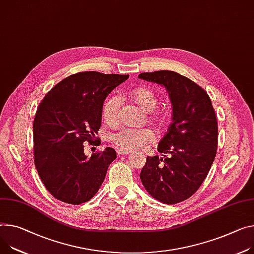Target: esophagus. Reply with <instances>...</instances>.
Here are the masks:
<instances>
[{
  "instance_id": "34e87169",
  "label": "esophagus",
  "mask_w": 254,
  "mask_h": 254,
  "mask_svg": "<svg viewBox=\"0 0 254 254\" xmlns=\"http://www.w3.org/2000/svg\"><path fill=\"white\" fill-rule=\"evenodd\" d=\"M130 151L127 150V149H118L117 150V153H118L119 155H125V154H128Z\"/></svg>"
}]
</instances>
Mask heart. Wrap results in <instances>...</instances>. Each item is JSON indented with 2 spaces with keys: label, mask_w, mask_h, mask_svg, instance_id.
Here are the masks:
<instances>
[{
  "label": "heart",
  "mask_w": 254,
  "mask_h": 254,
  "mask_svg": "<svg viewBox=\"0 0 254 254\" xmlns=\"http://www.w3.org/2000/svg\"><path fill=\"white\" fill-rule=\"evenodd\" d=\"M131 96L144 111L150 113L151 119L159 125H165L167 116L165 113L154 111L159 106V97L151 88L137 87L132 90ZM121 99L118 95H111L103 106V117L107 123L115 124L119 119ZM112 142L120 148L131 150L144 147L154 139V134L150 129H135L122 127L111 134Z\"/></svg>",
  "instance_id": "obj_1"
}]
</instances>
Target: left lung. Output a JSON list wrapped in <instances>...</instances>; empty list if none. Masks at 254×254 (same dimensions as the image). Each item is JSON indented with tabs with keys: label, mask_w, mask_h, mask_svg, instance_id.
Here are the masks:
<instances>
[{
	"label": "left lung",
	"mask_w": 254,
	"mask_h": 254,
	"mask_svg": "<svg viewBox=\"0 0 254 254\" xmlns=\"http://www.w3.org/2000/svg\"><path fill=\"white\" fill-rule=\"evenodd\" d=\"M138 78L165 86L173 107V122L158 146L164 158L147 157L140 180L157 200L184 201L198 190L216 158V113L206 91L177 72H144Z\"/></svg>",
	"instance_id": "left-lung-1"
}]
</instances>
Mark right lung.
<instances>
[{"mask_svg": "<svg viewBox=\"0 0 254 254\" xmlns=\"http://www.w3.org/2000/svg\"><path fill=\"white\" fill-rule=\"evenodd\" d=\"M129 75L79 72L56 84L37 108L33 121L34 164L53 196L69 204L90 200L103 184L114 148L84 154L102 124L108 94Z\"/></svg>", "mask_w": 254, "mask_h": 254, "instance_id": "obj_1", "label": "right lung"}]
</instances>
